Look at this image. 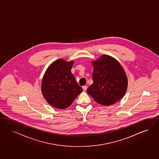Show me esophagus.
<instances>
[{"instance_id": "34e87169", "label": "esophagus", "mask_w": 159, "mask_h": 159, "mask_svg": "<svg viewBox=\"0 0 159 159\" xmlns=\"http://www.w3.org/2000/svg\"><path fill=\"white\" fill-rule=\"evenodd\" d=\"M82 88H83V89L84 91H86L87 90V86H83L82 87Z\"/></svg>"}]
</instances>
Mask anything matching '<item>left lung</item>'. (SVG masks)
<instances>
[{
  "mask_svg": "<svg viewBox=\"0 0 159 159\" xmlns=\"http://www.w3.org/2000/svg\"><path fill=\"white\" fill-rule=\"evenodd\" d=\"M92 64L93 83L87 92L103 106H110L119 101L128 87L127 76L120 63L111 56L102 55Z\"/></svg>",
  "mask_w": 159,
  "mask_h": 159,
  "instance_id": "obj_1",
  "label": "left lung"
}]
</instances>
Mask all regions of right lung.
<instances>
[{
  "label": "right lung",
  "instance_id": "1",
  "mask_svg": "<svg viewBox=\"0 0 159 159\" xmlns=\"http://www.w3.org/2000/svg\"><path fill=\"white\" fill-rule=\"evenodd\" d=\"M73 63L59 59L49 66L43 75L41 84L43 95L55 108H66L83 91L71 72Z\"/></svg>",
  "mask_w": 159,
  "mask_h": 159
}]
</instances>
